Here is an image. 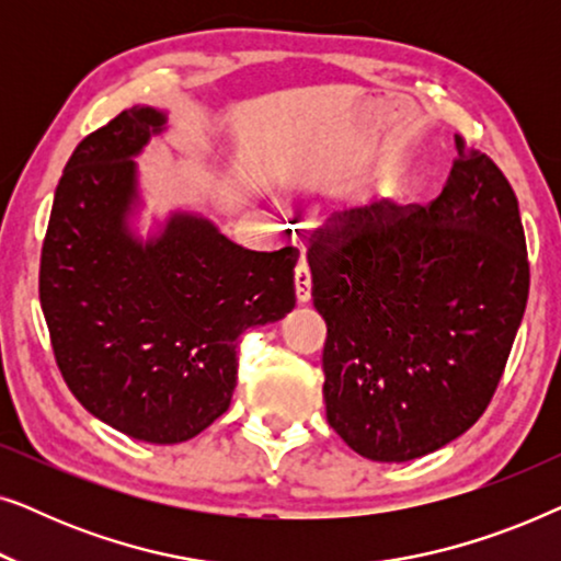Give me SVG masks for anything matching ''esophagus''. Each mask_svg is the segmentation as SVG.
<instances>
[{
  "label": "esophagus",
  "mask_w": 561,
  "mask_h": 561,
  "mask_svg": "<svg viewBox=\"0 0 561 561\" xmlns=\"http://www.w3.org/2000/svg\"><path fill=\"white\" fill-rule=\"evenodd\" d=\"M294 286H296V301L298 304H309L311 301V273H309V265H306V263L296 267Z\"/></svg>",
  "instance_id": "esophagus-1"
}]
</instances>
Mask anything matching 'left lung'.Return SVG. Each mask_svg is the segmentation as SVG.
<instances>
[{
    "instance_id": "obj_1",
    "label": "left lung",
    "mask_w": 561,
    "mask_h": 561,
    "mask_svg": "<svg viewBox=\"0 0 561 561\" xmlns=\"http://www.w3.org/2000/svg\"><path fill=\"white\" fill-rule=\"evenodd\" d=\"M428 206L373 204L319 229L311 296L327 321V421L373 462H411L488 409L528 298L518 202L455 135Z\"/></svg>"
}]
</instances>
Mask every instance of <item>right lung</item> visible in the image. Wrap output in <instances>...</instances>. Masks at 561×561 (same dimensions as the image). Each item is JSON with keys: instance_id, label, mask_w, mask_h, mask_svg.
<instances>
[{"instance_id": "add662e5", "label": "right lung", "mask_w": 561, "mask_h": 561, "mask_svg": "<svg viewBox=\"0 0 561 561\" xmlns=\"http://www.w3.org/2000/svg\"><path fill=\"white\" fill-rule=\"evenodd\" d=\"M168 114L133 106L83 137L53 198L41 306L66 386L117 432L194 439L229 409L237 340L296 306V248L244 250L194 211L140 234L135 158Z\"/></svg>"}]
</instances>
